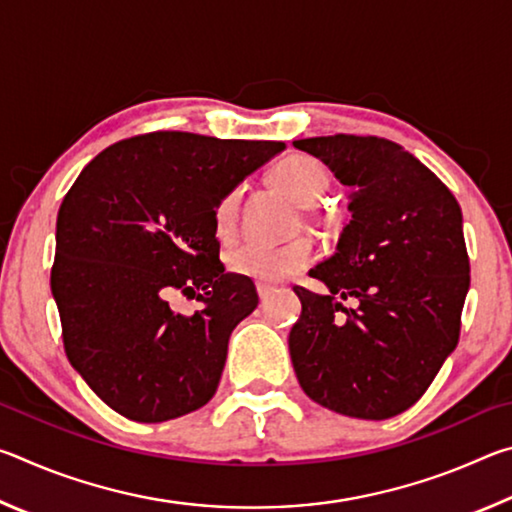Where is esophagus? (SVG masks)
Returning <instances> with one entry per match:
<instances>
[{"label": "esophagus", "mask_w": 512, "mask_h": 512, "mask_svg": "<svg viewBox=\"0 0 512 512\" xmlns=\"http://www.w3.org/2000/svg\"><path fill=\"white\" fill-rule=\"evenodd\" d=\"M257 293H259V300L266 302L268 296L273 293V287H266V284H257Z\"/></svg>", "instance_id": "1"}]
</instances>
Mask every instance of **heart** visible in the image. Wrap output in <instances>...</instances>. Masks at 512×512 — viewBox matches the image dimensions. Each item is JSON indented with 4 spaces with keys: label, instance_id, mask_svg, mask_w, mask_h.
Segmentation results:
<instances>
[{
    "label": "heart",
    "instance_id": "obj_1",
    "mask_svg": "<svg viewBox=\"0 0 512 512\" xmlns=\"http://www.w3.org/2000/svg\"><path fill=\"white\" fill-rule=\"evenodd\" d=\"M273 183L284 189L293 201L307 210L316 198L325 192L327 173L323 164L309 155H289L280 160L271 171ZM241 192L232 189L225 194L214 212L216 232L228 237L237 225ZM314 259V246L309 239H293L282 246H262V244H241L235 246L225 257V264L235 275L248 277L259 284H275L287 280L289 275L307 268Z\"/></svg>",
    "mask_w": 512,
    "mask_h": 512
}]
</instances>
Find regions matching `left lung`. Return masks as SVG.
<instances>
[{
  "instance_id": "left-lung-1",
  "label": "left lung",
  "mask_w": 512,
  "mask_h": 512,
  "mask_svg": "<svg viewBox=\"0 0 512 512\" xmlns=\"http://www.w3.org/2000/svg\"><path fill=\"white\" fill-rule=\"evenodd\" d=\"M293 146L350 187L336 253L309 271L325 296L293 291L289 352L302 391L329 411L386 420L420 400L454 352L470 289L463 214L431 169L384 137L329 135ZM354 297L348 310L341 299Z\"/></svg>"
}]
</instances>
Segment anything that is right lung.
Segmentation results:
<instances>
[{
  "label": "right lung",
  "mask_w": 512,
  "mask_h": 512,
  "mask_svg": "<svg viewBox=\"0 0 512 512\" xmlns=\"http://www.w3.org/2000/svg\"><path fill=\"white\" fill-rule=\"evenodd\" d=\"M284 149L158 131L108 146L63 198L51 293L65 352L124 418L164 422L212 400L232 329L259 302L221 264L216 205ZM176 290L204 309L176 315Z\"/></svg>",
  "instance_id": "obj_1"
}]
</instances>
